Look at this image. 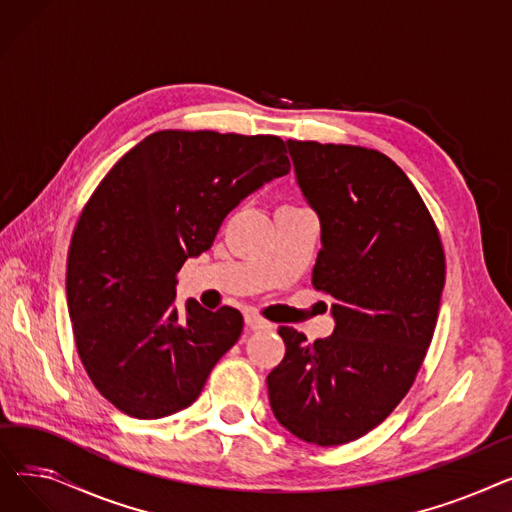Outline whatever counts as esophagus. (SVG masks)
I'll return each instance as SVG.
<instances>
[{
    "instance_id": "34e87169",
    "label": "esophagus",
    "mask_w": 512,
    "mask_h": 512,
    "mask_svg": "<svg viewBox=\"0 0 512 512\" xmlns=\"http://www.w3.org/2000/svg\"><path fill=\"white\" fill-rule=\"evenodd\" d=\"M245 328L249 332H257V330H270V324L265 319H261L255 313H245Z\"/></svg>"
}]
</instances>
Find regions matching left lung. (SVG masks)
<instances>
[{
    "mask_svg": "<svg viewBox=\"0 0 512 512\" xmlns=\"http://www.w3.org/2000/svg\"><path fill=\"white\" fill-rule=\"evenodd\" d=\"M286 145L321 222L311 282L332 299L336 328L307 342L280 326L286 355L267 390L290 434L338 446L371 432L411 390L436 330L446 259L432 213L388 155Z\"/></svg>",
    "mask_w": 512,
    "mask_h": 512,
    "instance_id": "obj_1",
    "label": "left lung"
}]
</instances>
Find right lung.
<instances>
[{"label":"right lung","instance_id":"right-lung-1","mask_svg":"<svg viewBox=\"0 0 512 512\" xmlns=\"http://www.w3.org/2000/svg\"><path fill=\"white\" fill-rule=\"evenodd\" d=\"M288 172L274 134L159 130L99 182L70 240L66 297L78 357L116 409L159 419L199 398L242 315L193 299L180 313L176 274L242 199Z\"/></svg>","mask_w":512,"mask_h":512}]
</instances>
